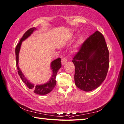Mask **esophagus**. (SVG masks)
<instances>
[{
  "label": "esophagus",
  "mask_w": 124,
  "mask_h": 124,
  "mask_svg": "<svg viewBox=\"0 0 124 124\" xmlns=\"http://www.w3.org/2000/svg\"><path fill=\"white\" fill-rule=\"evenodd\" d=\"M68 62V60H67V59H66V58H62V64H66V62Z\"/></svg>",
  "instance_id": "obj_1"
}]
</instances>
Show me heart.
<instances>
[{
    "instance_id": "b5f03b06",
    "label": "heart",
    "mask_w": 124,
    "mask_h": 124,
    "mask_svg": "<svg viewBox=\"0 0 124 124\" xmlns=\"http://www.w3.org/2000/svg\"><path fill=\"white\" fill-rule=\"evenodd\" d=\"M83 36L80 37L78 41V44L81 43L82 42V41H83Z\"/></svg>"
}]
</instances>
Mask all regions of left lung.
<instances>
[{"instance_id":"left-lung-1","label":"left lung","mask_w":124,"mask_h":124,"mask_svg":"<svg viewBox=\"0 0 124 124\" xmlns=\"http://www.w3.org/2000/svg\"><path fill=\"white\" fill-rule=\"evenodd\" d=\"M72 62L76 85L85 92L98 88L105 79L109 68V51L102 33L97 30L86 39Z\"/></svg>"}]
</instances>
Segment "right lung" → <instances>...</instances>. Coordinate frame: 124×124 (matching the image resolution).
<instances>
[{"label":"right lung","mask_w":124,"mask_h":124,"mask_svg":"<svg viewBox=\"0 0 124 124\" xmlns=\"http://www.w3.org/2000/svg\"><path fill=\"white\" fill-rule=\"evenodd\" d=\"M36 29L35 28H30L29 30H28L26 31L22 36V38L19 41V43L16 46V49H15V53H16V67L18 70V73L19 76H20L22 80V81L30 89H31L34 91V92L36 94L39 95H46L47 94H48L55 87L56 85V81L55 80L56 76L57 74V72L59 69L62 67V63H61V59L59 58L56 59L54 60L51 62V69L53 71V75L52 76L51 78L50 79L49 82L47 83H45L42 85H36L34 86V84H32L29 82L28 80L25 78L22 72L20 69L19 68L18 66V54L20 50L22 42L26 39L28 38L30 35H31L32 32L34 30H35Z\"/></svg>","instance_id":"1"}]
</instances>
